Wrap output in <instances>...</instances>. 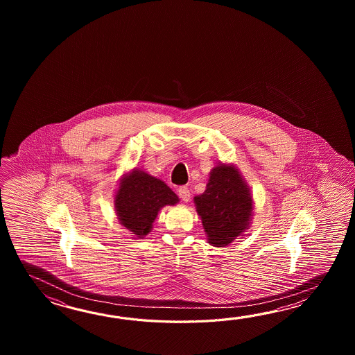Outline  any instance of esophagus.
<instances>
[{"label":"esophagus","mask_w":355,"mask_h":355,"mask_svg":"<svg viewBox=\"0 0 355 355\" xmlns=\"http://www.w3.org/2000/svg\"><path fill=\"white\" fill-rule=\"evenodd\" d=\"M178 194L180 196L182 202L188 203L189 200H190V191H189V189L187 187H180V188L178 189Z\"/></svg>","instance_id":"1"}]
</instances>
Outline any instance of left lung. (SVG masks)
Segmentation results:
<instances>
[{
  "label": "left lung",
  "instance_id": "1",
  "mask_svg": "<svg viewBox=\"0 0 355 355\" xmlns=\"http://www.w3.org/2000/svg\"><path fill=\"white\" fill-rule=\"evenodd\" d=\"M208 243L225 248L250 228L254 199L249 185L232 164L211 168L203 194L194 196Z\"/></svg>",
  "mask_w": 355,
  "mask_h": 355
}]
</instances>
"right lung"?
I'll use <instances>...</instances> for the list:
<instances>
[{
	"mask_svg": "<svg viewBox=\"0 0 355 355\" xmlns=\"http://www.w3.org/2000/svg\"><path fill=\"white\" fill-rule=\"evenodd\" d=\"M179 198L165 181L133 168L121 178L114 196V208L121 226L132 232L133 239H144L151 232L159 209L176 205Z\"/></svg>",
	"mask_w": 355,
	"mask_h": 355,
	"instance_id": "right-lung-1",
	"label": "right lung"
}]
</instances>
